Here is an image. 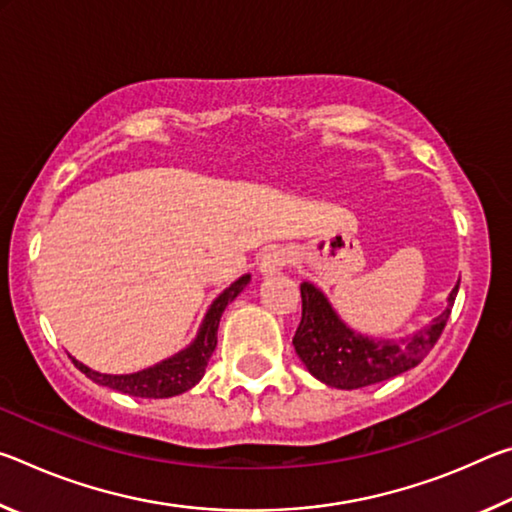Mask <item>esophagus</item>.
<instances>
[{"mask_svg": "<svg viewBox=\"0 0 512 512\" xmlns=\"http://www.w3.org/2000/svg\"><path fill=\"white\" fill-rule=\"evenodd\" d=\"M291 264V250L289 248H268L266 253L259 257V273L262 275H275L282 271L284 266Z\"/></svg>", "mask_w": 512, "mask_h": 512, "instance_id": "1", "label": "esophagus"}]
</instances>
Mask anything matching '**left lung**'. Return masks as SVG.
<instances>
[{
	"label": "left lung",
	"mask_w": 512,
	"mask_h": 512,
	"mask_svg": "<svg viewBox=\"0 0 512 512\" xmlns=\"http://www.w3.org/2000/svg\"><path fill=\"white\" fill-rule=\"evenodd\" d=\"M456 293L458 284L449 293L443 314H438L420 332L397 341L372 339L354 332L343 323L316 284L302 282V318L293 336V348L311 375L327 386L354 391V388L379 384L415 368L427 357L443 334Z\"/></svg>",
	"instance_id": "1"
}]
</instances>
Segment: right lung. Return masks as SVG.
Here are the masks:
<instances>
[{"label":"right lung","instance_id":"obj_1","mask_svg":"<svg viewBox=\"0 0 512 512\" xmlns=\"http://www.w3.org/2000/svg\"><path fill=\"white\" fill-rule=\"evenodd\" d=\"M250 275H241L237 282H232L219 298H216L198 327L196 339L187 345L185 350L171 354L169 359H162L155 366H149L128 375H106V372L92 370L81 361H74L85 377H90L94 384L108 386L112 391L133 395V397H149V400H162V397H173L194 388L203 379L207 361L216 348V329L223 316L225 307L235 300L241 291L248 287Z\"/></svg>","mask_w":512,"mask_h":512}]
</instances>
